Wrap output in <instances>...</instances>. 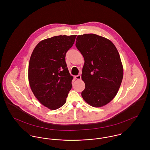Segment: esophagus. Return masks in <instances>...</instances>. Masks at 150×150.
<instances>
[{
    "label": "esophagus",
    "mask_w": 150,
    "mask_h": 150,
    "mask_svg": "<svg viewBox=\"0 0 150 150\" xmlns=\"http://www.w3.org/2000/svg\"><path fill=\"white\" fill-rule=\"evenodd\" d=\"M75 78H76L77 80H81V76L80 74H79V75H77V76H75Z\"/></svg>",
    "instance_id": "obj_1"
}]
</instances>
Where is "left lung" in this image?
I'll use <instances>...</instances> for the list:
<instances>
[{
    "mask_svg": "<svg viewBox=\"0 0 150 150\" xmlns=\"http://www.w3.org/2000/svg\"><path fill=\"white\" fill-rule=\"evenodd\" d=\"M76 46L85 61L81 78L86 87L81 96L93 107L105 106L115 96L122 80L118 51L110 40L91 33L78 36Z\"/></svg>",
    "mask_w": 150,
    "mask_h": 150,
    "instance_id": "obj_1",
    "label": "left lung"
}]
</instances>
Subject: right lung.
Segmentation results:
<instances>
[{
	"instance_id": "1",
	"label": "right lung",
	"mask_w": 150,
	"mask_h": 150,
	"mask_svg": "<svg viewBox=\"0 0 150 150\" xmlns=\"http://www.w3.org/2000/svg\"><path fill=\"white\" fill-rule=\"evenodd\" d=\"M76 36L60 35L45 39L31 55L28 69L30 88L38 100L51 110L62 107L71 89L73 76L65 57Z\"/></svg>"
}]
</instances>
